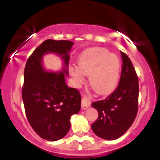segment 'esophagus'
Segmentation results:
<instances>
[{"instance_id": "34e87169", "label": "esophagus", "mask_w": 160, "mask_h": 160, "mask_svg": "<svg viewBox=\"0 0 160 160\" xmlns=\"http://www.w3.org/2000/svg\"><path fill=\"white\" fill-rule=\"evenodd\" d=\"M90 100L89 98H88L86 95H84L83 97L82 98V103H81V108L82 110H86L90 106Z\"/></svg>"}]
</instances>
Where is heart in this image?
Here are the masks:
<instances>
[{
    "instance_id": "obj_1",
    "label": "heart",
    "mask_w": 160,
    "mask_h": 160,
    "mask_svg": "<svg viewBox=\"0 0 160 160\" xmlns=\"http://www.w3.org/2000/svg\"><path fill=\"white\" fill-rule=\"evenodd\" d=\"M120 71L119 58L102 47L86 50L79 58L78 68H71L75 86H80L85 81V76H89L92 89L102 95L114 90L120 78Z\"/></svg>"
}]
</instances>
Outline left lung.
Instances as JSON below:
<instances>
[{"label":"left lung","mask_w":160,"mask_h":160,"mask_svg":"<svg viewBox=\"0 0 160 160\" xmlns=\"http://www.w3.org/2000/svg\"><path fill=\"white\" fill-rule=\"evenodd\" d=\"M121 56L122 67L118 86L105 99L92 104L98 117L91 128L97 136L106 140L122 136L133 123L138 112L137 74L129 58L122 52Z\"/></svg>","instance_id":"obj_1"}]
</instances>
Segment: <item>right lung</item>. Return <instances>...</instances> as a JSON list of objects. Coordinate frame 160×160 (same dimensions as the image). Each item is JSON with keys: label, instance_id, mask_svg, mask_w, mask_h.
Masks as SVG:
<instances>
[{"label": "right lung", "instance_id": "right-lung-1", "mask_svg": "<svg viewBox=\"0 0 160 160\" xmlns=\"http://www.w3.org/2000/svg\"><path fill=\"white\" fill-rule=\"evenodd\" d=\"M73 45L69 40H45L31 55L25 68L22 95L26 117L35 132L47 141L65 137L71 128V116L80 110V92L65 82ZM49 53L62 58V71L54 72L44 68L42 58Z\"/></svg>", "mask_w": 160, "mask_h": 160}]
</instances>
